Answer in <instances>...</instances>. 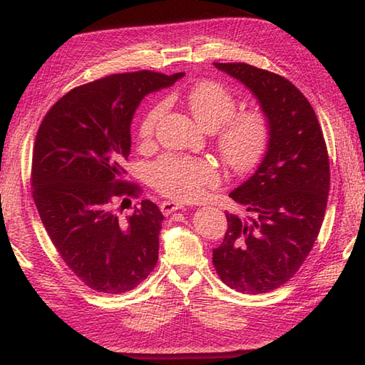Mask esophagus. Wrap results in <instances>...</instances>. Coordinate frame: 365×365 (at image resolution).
Here are the masks:
<instances>
[{
  "instance_id": "34e87169",
  "label": "esophagus",
  "mask_w": 365,
  "mask_h": 365,
  "mask_svg": "<svg viewBox=\"0 0 365 365\" xmlns=\"http://www.w3.org/2000/svg\"><path fill=\"white\" fill-rule=\"evenodd\" d=\"M183 205L182 202H175V201H164L160 202V211H163L164 215H170L174 211H178V209H182Z\"/></svg>"
}]
</instances>
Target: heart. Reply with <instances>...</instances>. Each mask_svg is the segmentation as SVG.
<instances>
[{
	"instance_id": "heart-1",
	"label": "heart",
	"mask_w": 365,
	"mask_h": 365,
	"mask_svg": "<svg viewBox=\"0 0 365 365\" xmlns=\"http://www.w3.org/2000/svg\"><path fill=\"white\" fill-rule=\"evenodd\" d=\"M188 108L206 130L215 132L220 158L233 170L251 169L262 158L270 140V120L261 109H238V98L227 85L206 80L187 91ZM165 110L153 103L138 122V138L148 143ZM219 170L206 159L164 154L148 165V180L159 193L178 201L196 200L219 183Z\"/></svg>"
}]
</instances>
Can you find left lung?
<instances>
[{
	"label": "left lung",
	"mask_w": 365,
	"mask_h": 365,
	"mask_svg": "<svg viewBox=\"0 0 365 365\" xmlns=\"http://www.w3.org/2000/svg\"><path fill=\"white\" fill-rule=\"evenodd\" d=\"M245 83L270 120V140L255 175L230 197L250 219L227 215V232L212 264L240 293L282 287L299 270L322 227L330 190L329 153L307 98L279 73L245 63H214Z\"/></svg>",
	"instance_id": "1"
}]
</instances>
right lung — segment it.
I'll return each instance as SVG.
<instances>
[{
	"label": "right lung",
	"mask_w": 365,
	"mask_h": 365,
	"mask_svg": "<svg viewBox=\"0 0 365 365\" xmlns=\"http://www.w3.org/2000/svg\"><path fill=\"white\" fill-rule=\"evenodd\" d=\"M180 77L183 72L138 71L76 86L53 104L36 132L35 206L67 267L95 292H130L156 267L164 215L143 200L120 219L123 202L141 195L137 183L123 180V163L140 101Z\"/></svg>",
	"instance_id": "right-lung-1"
}]
</instances>
